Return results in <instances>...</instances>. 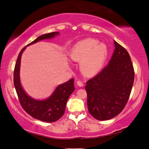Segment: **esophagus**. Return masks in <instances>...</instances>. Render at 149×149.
I'll list each match as a JSON object with an SVG mask.
<instances>
[{
  "label": "esophagus",
  "mask_w": 149,
  "mask_h": 149,
  "mask_svg": "<svg viewBox=\"0 0 149 149\" xmlns=\"http://www.w3.org/2000/svg\"><path fill=\"white\" fill-rule=\"evenodd\" d=\"M77 85H78V86L79 87H83L84 86V84L81 81H77Z\"/></svg>",
  "instance_id": "esophagus-1"
}]
</instances>
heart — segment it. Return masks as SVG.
<instances>
[{
	"label": "heart",
	"mask_w": 149,
	"mask_h": 149,
	"mask_svg": "<svg viewBox=\"0 0 149 149\" xmlns=\"http://www.w3.org/2000/svg\"><path fill=\"white\" fill-rule=\"evenodd\" d=\"M70 56L75 62H81V71L87 76L99 73L108 56L107 45L97 40L87 38L75 43L70 50Z\"/></svg>",
	"instance_id": "obj_1"
}]
</instances>
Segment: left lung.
Wrapping results in <instances>:
<instances>
[{
  "instance_id": "8db88e82",
  "label": "left lung",
  "mask_w": 149,
  "mask_h": 149,
  "mask_svg": "<svg viewBox=\"0 0 149 149\" xmlns=\"http://www.w3.org/2000/svg\"><path fill=\"white\" fill-rule=\"evenodd\" d=\"M108 65L85 85L87 107L93 117L108 120L122 112L134 81V69L127 50L116 41Z\"/></svg>"
}]
</instances>
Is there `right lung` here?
Segmentation results:
<instances>
[{
	"instance_id": "1",
	"label": "right lung",
	"mask_w": 149,
	"mask_h": 149,
	"mask_svg": "<svg viewBox=\"0 0 149 149\" xmlns=\"http://www.w3.org/2000/svg\"><path fill=\"white\" fill-rule=\"evenodd\" d=\"M58 35H59V32H52L42 35L26 47L41 40L52 39ZM26 47L20 51L14 72V84L19 102L27 114L35 119L46 122H56L64 114L67 100L74 91V79L72 78L64 84L58 85L52 95L46 99L37 100L30 97L22 87L19 77L22 54Z\"/></svg>"
}]
</instances>
